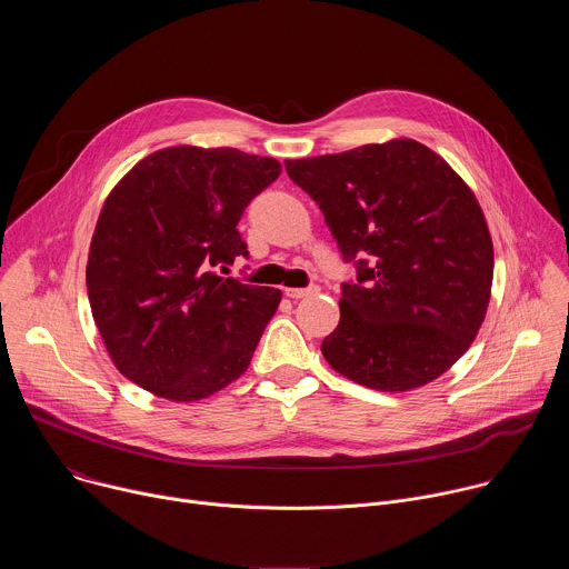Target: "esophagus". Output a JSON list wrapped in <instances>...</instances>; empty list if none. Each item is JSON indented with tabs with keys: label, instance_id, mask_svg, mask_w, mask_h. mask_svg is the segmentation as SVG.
I'll return each mask as SVG.
<instances>
[{
	"label": "esophagus",
	"instance_id": "esophagus-1",
	"mask_svg": "<svg viewBox=\"0 0 569 569\" xmlns=\"http://www.w3.org/2000/svg\"><path fill=\"white\" fill-rule=\"evenodd\" d=\"M319 290V286H308V288H286V297L290 299H301V297H308V295H315Z\"/></svg>",
	"mask_w": 569,
	"mask_h": 569
}]
</instances>
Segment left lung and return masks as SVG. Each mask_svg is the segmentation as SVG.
Instances as JSON below:
<instances>
[{"mask_svg":"<svg viewBox=\"0 0 569 569\" xmlns=\"http://www.w3.org/2000/svg\"><path fill=\"white\" fill-rule=\"evenodd\" d=\"M356 281L342 283L329 365L358 385L408 391L475 340L493 283V242L466 182L415 139L288 159Z\"/></svg>","mask_w":569,"mask_h":569,"instance_id":"obj_1","label":"left lung"}]
</instances>
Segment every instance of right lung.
I'll use <instances>...</instances> for the list:
<instances>
[{"instance_id":"obj_1","label":"right lung","mask_w":569,"mask_h":569,"mask_svg":"<svg viewBox=\"0 0 569 569\" xmlns=\"http://www.w3.org/2000/svg\"><path fill=\"white\" fill-rule=\"evenodd\" d=\"M279 176L272 157L176 146L141 159L112 189L92 238L88 295L126 378L191 402L250 367L281 292L216 268L250 257L238 220Z\"/></svg>"}]
</instances>
